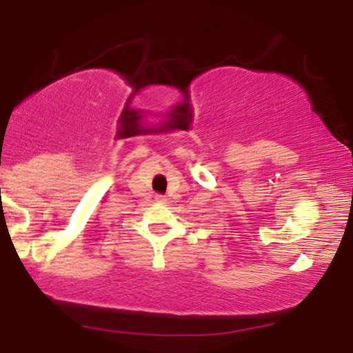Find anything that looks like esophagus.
I'll list each match as a JSON object with an SVG mask.
<instances>
[{"label":"esophagus","mask_w":353,"mask_h":353,"mask_svg":"<svg viewBox=\"0 0 353 353\" xmlns=\"http://www.w3.org/2000/svg\"><path fill=\"white\" fill-rule=\"evenodd\" d=\"M154 200H156V201H159V203H163V201L167 200V199H165V196H162V194H156V196H154Z\"/></svg>","instance_id":"esophagus-1"}]
</instances>
